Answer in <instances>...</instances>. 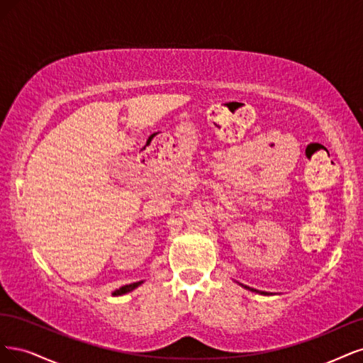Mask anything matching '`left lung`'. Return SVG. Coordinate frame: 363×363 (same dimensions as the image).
Listing matches in <instances>:
<instances>
[{
    "label": "left lung",
    "mask_w": 363,
    "mask_h": 363,
    "mask_svg": "<svg viewBox=\"0 0 363 363\" xmlns=\"http://www.w3.org/2000/svg\"><path fill=\"white\" fill-rule=\"evenodd\" d=\"M238 285H241L242 288H245V289H249V291H252V292H258V294L267 296V292H264V291H258V289H253V288H250V286H245V285H242V284H240V282H238Z\"/></svg>",
    "instance_id": "left-lung-1"
}]
</instances>
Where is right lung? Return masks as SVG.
I'll use <instances>...</instances> for the list:
<instances>
[{"instance_id":"obj_1","label":"right lung","mask_w":363,"mask_h":363,"mask_svg":"<svg viewBox=\"0 0 363 363\" xmlns=\"http://www.w3.org/2000/svg\"><path fill=\"white\" fill-rule=\"evenodd\" d=\"M143 284V280H140V282H135V284H130V285H125V286H121L119 289L113 291V296H123V294H128V292L134 291L135 288H138L140 285Z\"/></svg>"}]
</instances>
